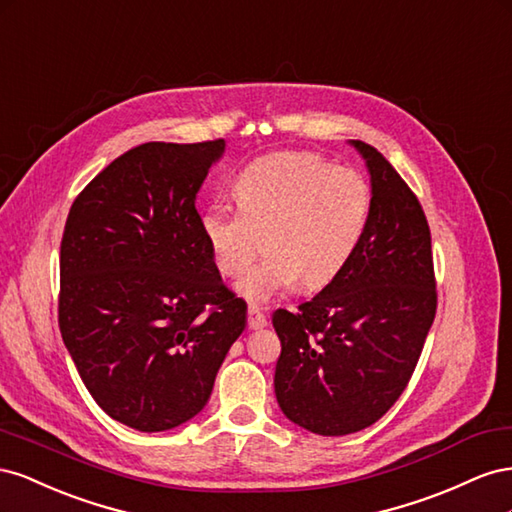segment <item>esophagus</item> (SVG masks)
Instances as JSON below:
<instances>
[{
    "mask_svg": "<svg viewBox=\"0 0 512 512\" xmlns=\"http://www.w3.org/2000/svg\"><path fill=\"white\" fill-rule=\"evenodd\" d=\"M268 324L266 321V315L261 313L257 306H248V328L251 330H259V328H264Z\"/></svg>",
    "mask_w": 512,
    "mask_h": 512,
    "instance_id": "obj_1",
    "label": "esophagus"
}]
</instances>
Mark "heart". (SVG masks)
Wrapping results in <instances>:
<instances>
[{"label": "heart", "instance_id": "1", "mask_svg": "<svg viewBox=\"0 0 512 512\" xmlns=\"http://www.w3.org/2000/svg\"><path fill=\"white\" fill-rule=\"evenodd\" d=\"M238 206L214 201L201 231L214 264L240 276L266 243L269 255L238 281V294L266 302L300 283L319 291L354 259L367 233L373 191L362 173L313 152H283L242 169Z\"/></svg>", "mask_w": 512, "mask_h": 512}]
</instances>
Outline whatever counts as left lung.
<instances>
[{"instance_id": "8db88e82", "label": "left lung", "mask_w": 512, "mask_h": 512, "mask_svg": "<svg viewBox=\"0 0 512 512\" xmlns=\"http://www.w3.org/2000/svg\"><path fill=\"white\" fill-rule=\"evenodd\" d=\"M371 221L337 281L298 311L276 309L274 392L283 414L317 435L371 427L412 379L437 311L431 231L418 197L373 145Z\"/></svg>"}]
</instances>
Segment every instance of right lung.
I'll list each match as a JSON object with an SVG mask.
<instances>
[{
	"label": "right lung",
	"instance_id": "1",
	"mask_svg": "<svg viewBox=\"0 0 512 512\" xmlns=\"http://www.w3.org/2000/svg\"><path fill=\"white\" fill-rule=\"evenodd\" d=\"M223 150V139L141 143L70 206L57 321L85 388L130 429L167 431L199 414L246 326L195 208Z\"/></svg>",
	"mask_w": 512,
	"mask_h": 512
}]
</instances>
